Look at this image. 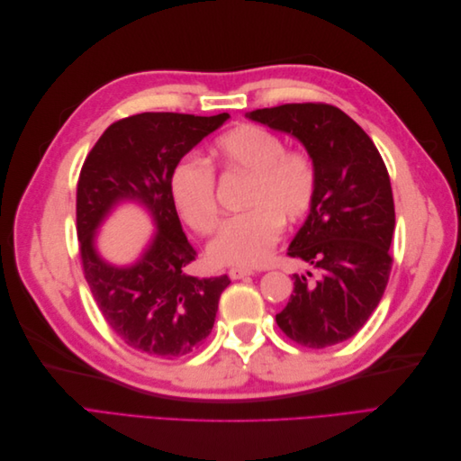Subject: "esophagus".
I'll list each match as a JSON object with an SVG mask.
<instances>
[{
    "label": "esophagus",
    "mask_w": 461,
    "mask_h": 461,
    "mask_svg": "<svg viewBox=\"0 0 461 461\" xmlns=\"http://www.w3.org/2000/svg\"><path fill=\"white\" fill-rule=\"evenodd\" d=\"M249 275H254V271L244 269V267H232L229 271V276L232 278V281H239V278H244V276H249Z\"/></svg>",
    "instance_id": "1"
}]
</instances>
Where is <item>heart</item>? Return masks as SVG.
<instances>
[{"label": "heart", "mask_w": 461, "mask_h": 461, "mask_svg": "<svg viewBox=\"0 0 461 461\" xmlns=\"http://www.w3.org/2000/svg\"><path fill=\"white\" fill-rule=\"evenodd\" d=\"M215 158L229 173L248 175V212L227 219L213 234L207 254L219 265L256 267L281 240L283 221L298 222L317 196V167L303 149L286 148L276 132L240 124L215 142ZM171 198L186 225L207 234L219 221L217 173L203 158L180 159L169 180Z\"/></svg>", "instance_id": "obj_1"}]
</instances>
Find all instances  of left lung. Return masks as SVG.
Here are the masks:
<instances>
[{"label":"left lung","instance_id":"left-lung-1","mask_svg":"<svg viewBox=\"0 0 461 461\" xmlns=\"http://www.w3.org/2000/svg\"><path fill=\"white\" fill-rule=\"evenodd\" d=\"M252 121L305 146L317 167V196L288 256L308 263L276 325L305 348L352 339L388 285L394 198L386 165L367 132L329 104H285L249 111Z\"/></svg>","mask_w":461,"mask_h":461}]
</instances>
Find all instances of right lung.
Instances as JSON below:
<instances>
[{"mask_svg":"<svg viewBox=\"0 0 461 461\" xmlns=\"http://www.w3.org/2000/svg\"><path fill=\"white\" fill-rule=\"evenodd\" d=\"M229 113H138L109 124L94 144L77 185V234L82 269L107 325L134 350L173 359L190 354L213 329L227 275L188 273L196 259L180 225L169 180L175 165ZM121 199L152 212L158 232L132 268H111L93 249L95 229Z\"/></svg>","mask_w":461,"mask_h":461,"instance_id":"add662e5","label":"right lung"}]
</instances>
